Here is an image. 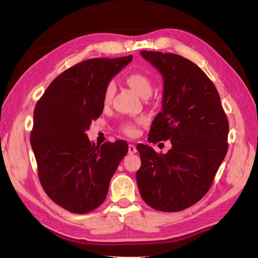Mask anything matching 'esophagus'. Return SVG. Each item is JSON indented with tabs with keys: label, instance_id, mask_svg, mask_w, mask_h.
I'll list each match as a JSON object with an SVG mask.
<instances>
[{
	"label": "esophagus",
	"instance_id": "esophagus-1",
	"mask_svg": "<svg viewBox=\"0 0 258 258\" xmlns=\"http://www.w3.org/2000/svg\"><path fill=\"white\" fill-rule=\"evenodd\" d=\"M128 152H129V154H135V153H137V147H136V145H134V144H129Z\"/></svg>",
	"mask_w": 258,
	"mask_h": 258
}]
</instances>
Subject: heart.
I'll return each mask as SVG.
<instances>
[{
    "label": "heart",
    "instance_id": "heart-1",
    "mask_svg": "<svg viewBox=\"0 0 258 258\" xmlns=\"http://www.w3.org/2000/svg\"><path fill=\"white\" fill-rule=\"evenodd\" d=\"M126 83L134 89L138 95L142 98H147L151 96L153 91V84L148 76L142 73H131L126 77ZM115 92L114 83H108L104 89L103 93V102L108 104L112 101ZM121 131L124 135L129 137H134L138 134V121H123L121 124Z\"/></svg>",
    "mask_w": 258,
    "mask_h": 258
}]
</instances>
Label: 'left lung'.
Masks as SVG:
<instances>
[{"label":"left lung","instance_id":"8db88e82","mask_svg":"<svg viewBox=\"0 0 258 258\" xmlns=\"http://www.w3.org/2000/svg\"><path fill=\"white\" fill-rule=\"evenodd\" d=\"M141 56L163 79L162 111L153 120L148 142L170 140L167 154L137 146L141 168L137 183L155 210L177 212L210 189L228 150L229 124L214 84L202 70L175 53L142 50Z\"/></svg>","mask_w":258,"mask_h":258}]
</instances>
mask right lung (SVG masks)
Masks as SVG:
<instances>
[{"label": "right lung", "instance_id": "1", "mask_svg": "<svg viewBox=\"0 0 258 258\" xmlns=\"http://www.w3.org/2000/svg\"><path fill=\"white\" fill-rule=\"evenodd\" d=\"M131 60L130 54L80 62L57 76L35 105L30 142L38 178L54 204L72 213H88L103 204L128 153L122 140L96 146L85 132L103 112L106 85Z\"/></svg>", "mask_w": 258, "mask_h": 258}]
</instances>
